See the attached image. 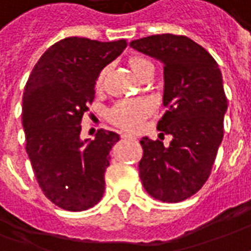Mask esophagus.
<instances>
[{
    "mask_svg": "<svg viewBox=\"0 0 251 251\" xmlns=\"http://www.w3.org/2000/svg\"><path fill=\"white\" fill-rule=\"evenodd\" d=\"M121 137L124 138V140H136V137H134V136H130V134H126V133H124V134H121Z\"/></svg>",
    "mask_w": 251,
    "mask_h": 251,
    "instance_id": "1",
    "label": "esophagus"
}]
</instances>
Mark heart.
Returning <instances> with one entry per match:
<instances>
[{
  "label": "heart",
  "instance_id": "1",
  "mask_svg": "<svg viewBox=\"0 0 251 251\" xmlns=\"http://www.w3.org/2000/svg\"><path fill=\"white\" fill-rule=\"evenodd\" d=\"M151 64L148 59L141 58V57H131L129 61L131 71L137 76L145 65ZM106 68L101 69L95 80V87L100 88L103 85V80L106 76ZM152 110V104L147 99H131V100L118 101L111 110H110V120L114 125L120 126L125 130L134 131L140 129L143 121L150 115Z\"/></svg>",
  "mask_w": 251,
  "mask_h": 251
}]
</instances>
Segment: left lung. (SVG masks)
<instances>
[{"instance_id":"1","label":"left lung","mask_w":251,"mask_h":251,"mask_svg":"<svg viewBox=\"0 0 251 251\" xmlns=\"http://www.w3.org/2000/svg\"><path fill=\"white\" fill-rule=\"evenodd\" d=\"M130 46L164 66L163 106L157 130L171 134L168 147L143 137L140 178L151 197L179 202L202 187L223 140L227 111L223 77L204 47L187 36L162 34L133 40Z\"/></svg>"}]
</instances>
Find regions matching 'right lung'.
I'll use <instances>...</instances> for the list:
<instances>
[{
  "label": "right lung",
  "mask_w": 251,
  "mask_h": 251,
  "mask_svg": "<svg viewBox=\"0 0 251 251\" xmlns=\"http://www.w3.org/2000/svg\"><path fill=\"white\" fill-rule=\"evenodd\" d=\"M125 39L99 42L65 38L40 57L23 96V127L28 157L47 199L65 211H85L104 193L114 131L81 140V120L95 98L98 73L120 57Z\"/></svg>",
  "instance_id": "add662e5"
}]
</instances>
